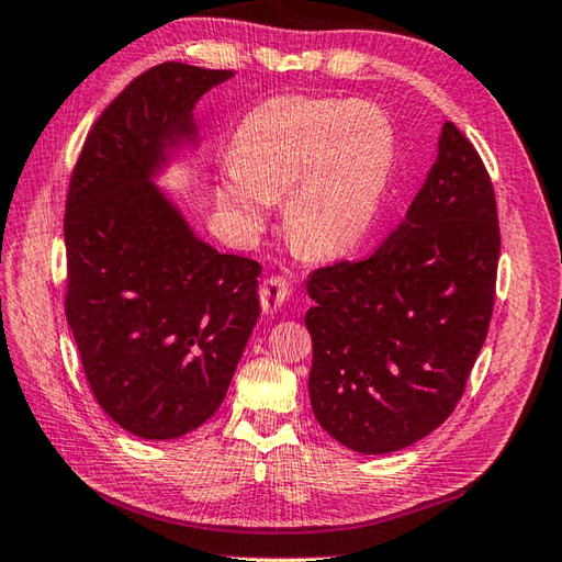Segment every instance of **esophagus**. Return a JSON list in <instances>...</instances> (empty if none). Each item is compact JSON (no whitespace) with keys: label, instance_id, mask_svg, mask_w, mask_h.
<instances>
[{"label":"esophagus","instance_id":"obj_1","mask_svg":"<svg viewBox=\"0 0 562 562\" xmlns=\"http://www.w3.org/2000/svg\"><path fill=\"white\" fill-rule=\"evenodd\" d=\"M289 297L291 289L283 277H267L265 283L259 285V303L267 315H279L289 305Z\"/></svg>","mask_w":562,"mask_h":562}]
</instances>
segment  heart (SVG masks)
<instances>
[{"instance_id": "b5f03b06", "label": "heart", "mask_w": 562, "mask_h": 562, "mask_svg": "<svg viewBox=\"0 0 562 562\" xmlns=\"http://www.w3.org/2000/svg\"><path fill=\"white\" fill-rule=\"evenodd\" d=\"M396 160L386 112L366 101L277 95L243 117L218 202L243 233L265 226L283 193V231L297 255L341 257L366 238Z\"/></svg>"}]
</instances>
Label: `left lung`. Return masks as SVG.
Here are the masks:
<instances>
[{
	"mask_svg": "<svg viewBox=\"0 0 562 562\" xmlns=\"http://www.w3.org/2000/svg\"><path fill=\"white\" fill-rule=\"evenodd\" d=\"M497 257L491 176L445 122L438 160L402 226L368 259L307 279L310 402L334 440L386 454L442 426L488 334Z\"/></svg>",
	"mask_w": 562,
	"mask_h": 562,
	"instance_id": "8db88e82",
	"label": "left lung"
}]
</instances>
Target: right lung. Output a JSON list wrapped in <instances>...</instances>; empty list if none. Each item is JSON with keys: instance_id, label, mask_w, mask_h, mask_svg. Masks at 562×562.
I'll list each match as a JSON object with an SVG mask.
<instances>
[{"instance_id": "add662e5", "label": "right lung", "mask_w": 562, "mask_h": 562, "mask_svg": "<svg viewBox=\"0 0 562 562\" xmlns=\"http://www.w3.org/2000/svg\"><path fill=\"white\" fill-rule=\"evenodd\" d=\"M231 77L146 69L93 122L69 180L67 322L95 402L144 440L216 414L259 317V261L199 240L151 184L194 136V103Z\"/></svg>"}]
</instances>
